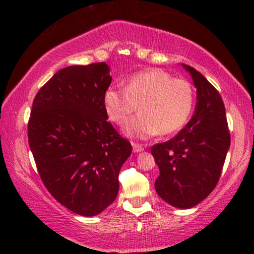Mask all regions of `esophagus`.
Listing matches in <instances>:
<instances>
[{
	"label": "esophagus",
	"mask_w": 254,
	"mask_h": 254,
	"mask_svg": "<svg viewBox=\"0 0 254 254\" xmlns=\"http://www.w3.org/2000/svg\"><path fill=\"white\" fill-rule=\"evenodd\" d=\"M132 147H133L134 152H140V151L143 150V147L140 146V144H138V143H135V142H132Z\"/></svg>",
	"instance_id": "1"
}]
</instances>
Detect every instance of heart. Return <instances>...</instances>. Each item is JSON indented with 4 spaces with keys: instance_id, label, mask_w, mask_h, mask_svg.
I'll return each mask as SVG.
<instances>
[{
    "instance_id": "b5f03b06",
    "label": "heart",
    "mask_w": 254,
    "mask_h": 254,
    "mask_svg": "<svg viewBox=\"0 0 254 254\" xmlns=\"http://www.w3.org/2000/svg\"><path fill=\"white\" fill-rule=\"evenodd\" d=\"M193 105L192 84L162 69L140 71L127 80L126 88L112 86L104 94L107 115L118 124L140 108L141 113L124 127L127 135L138 139L179 131L188 122Z\"/></svg>"
}]
</instances>
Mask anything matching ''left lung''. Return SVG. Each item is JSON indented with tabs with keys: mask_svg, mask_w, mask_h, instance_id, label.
<instances>
[{
	"mask_svg": "<svg viewBox=\"0 0 254 254\" xmlns=\"http://www.w3.org/2000/svg\"><path fill=\"white\" fill-rule=\"evenodd\" d=\"M183 67L196 88L194 115L174 138L152 146L151 154L159 168L156 192L171 206L189 209L218 183L231 134L219 92L194 67Z\"/></svg>",
	"mask_w": 254,
	"mask_h": 254,
	"instance_id": "left-lung-1",
	"label": "left lung"
}]
</instances>
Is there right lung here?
I'll use <instances>...</instances> for the list:
<instances>
[{
	"label": "right lung",
	"mask_w": 254,
	"mask_h": 254,
	"mask_svg": "<svg viewBox=\"0 0 254 254\" xmlns=\"http://www.w3.org/2000/svg\"><path fill=\"white\" fill-rule=\"evenodd\" d=\"M105 62L60 70L34 99L28 140L44 185L74 214L105 210L119 192V173L131 143L107 122Z\"/></svg>",
	"instance_id": "obj_1"
}]
</instances>
